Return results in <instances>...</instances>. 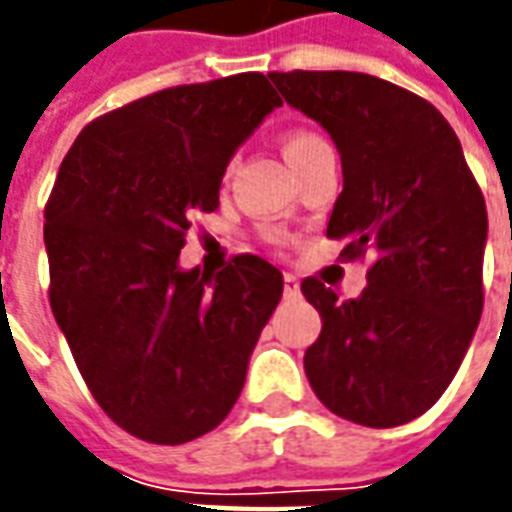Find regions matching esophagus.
<instances>
[{"mask_svg":"<svg viewBox=\"0 0 512 512\" xmlns=\"http://www.w3.org/2000/svg\"><path fill=\"white\" fill-rule=\"evenodd\" d=\"M299 290H301V282L296 274H285V296H299Z\"/></svg>","mask_w":512,"mask_h":512,"instance_id":"34e87169","label":"esophagus"}]
</instances>
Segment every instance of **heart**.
<instances>
[{
    "mask_svg": "<svg viewBox=\"0 0 512 512\" xmlns=\"http://www.w3.org/2000/svg\"><path fill=\"white\" fill-rule=\"evenodd\" d=\"M318 142H321V136L312 134V131H293V134L285 136V156H288V161H293V158L301 156L304 150H310V147L318 145ZM268 238L277 241L279 235L268 233Z\"/></svg>",
    "mask_w": 512,
    "mask_h": 512,
    "instance_id": "1",
    "label": "heart"
}]
</instances>
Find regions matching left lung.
Here are the masks:
<instances>
[{
	"instance_id": "left-lung-1",
	"label": "left lung",
	"mask_w": 512,
	"mask_h": 512,
	"mask_svg": "<svg viewBox=\"0 0 512 512\" xmlns=\"http://www.w3.org/2000/svg\"><path fill=\"white\" fill-rule=\"evenodd\" d=\"M268 76L340 150L343 191L326 235L348 241V260L370 257L359 299L301 282L323 321L304 373L337 417L367 428L411 422L450 386L483 315V191L425 98L354 71Z\"/></svg>"
}]
</instances>
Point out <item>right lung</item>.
Here are the masks:
<instances>
[{"mask_svg": "<svg viewBox=\"0 0 512 512\" xmlns=\"http://www.w3.org/2000/svg\"><path fill=\"white\" fill-rule=\"evenodd\" d=\"M277 106L263 73L169 87L93 120L62 158L43 227L51 312L98 406L136 439H197L244 389L282 274L257 255L183 271L178 255Z\"/></svg>", "mask_w": 512, "mask_h": 512, "instance_id": "right-lung-1", "label": "right lung"}]
</instances>
